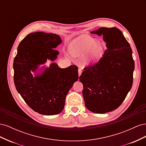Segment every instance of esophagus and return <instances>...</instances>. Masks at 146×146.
<instances>
[{
	"instance_id": "esophagus-1",
	"label": "esophagus",
	"mask_w": 146,
	"mask_h": 146,
	"mask_svg": "<svg viewBox=\"0 0 146 146\" xmlns=\"http://www.w3.org/2000/svg\"><path fill=\"white\" fill-rule=\"evenodd\" d=\"M78 76L80 77V76H81V74H82V69H78Z\"/></svg>"
}]
</instances>
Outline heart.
<instances>
[{"label":"heart","mask_w":146,"mask_h":146,"mask_svg":"<svg viewBox=\"0 0 146 146\" xmlns=\"http://www.w3.org/2000/svg\"><path fill=\"white\" fill-rule=\"evenodd\" d=\"M70 54L75 56H80L89 52L84 60V64H89L98 60L103 55L104 47L95 39L81 35L76 38L70 44Z\"/></svg>","instance_id":"heart-1"}]
</instances>
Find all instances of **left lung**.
<instances>
[{"mask_svg":"<svg viewBox=\"0 0 146 146\" xmlns=\"http://www.w3.org/2000/svg\"><path fill=\"white\" fill-rule=\"evenodd\" d=\"M91 33L103 36L107 50L96 64L80 77L88 110L98 114L112 111L125 99L133 84L135 62L130 44L116 27H100Z\"/></svg>","mask_w":146,"mask_h":146,"instance_id":"obj_1","label":"left lung"}]
</instances>
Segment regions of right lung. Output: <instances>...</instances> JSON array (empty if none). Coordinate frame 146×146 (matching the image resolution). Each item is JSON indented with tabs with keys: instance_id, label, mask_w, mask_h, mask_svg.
<instances>
[{
	"instance_id": "1",
	"label": "right lung",
	"mask_w": 146,
	"mask_h": 146,
	"mask_svg": "<svg viewBox=\"0 0 146 146\" xmlns=\"http://www.w3.org/2000/svg\"><path fill=\"white\" fill-rule=\"evenodd\" d=\"M62 42L54 33L37 32L24 38L14 59V82L17 92L35 111L44 115L59 114L66 96L78 79V68H61L54 61L60 52L55 48Z\"/></svg>"
}]
</instances>
